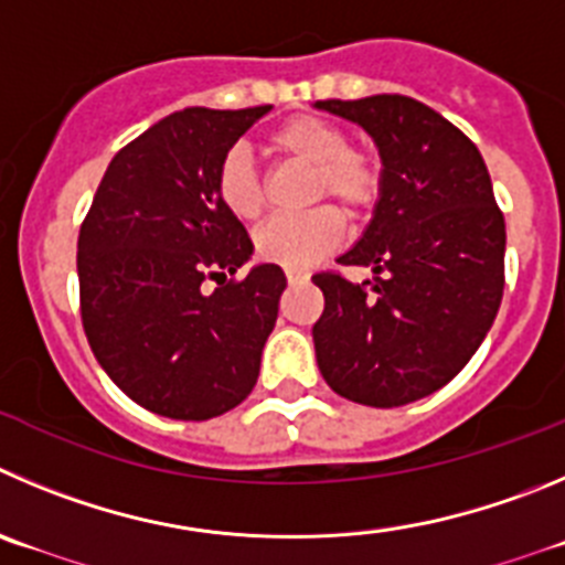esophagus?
<instances>
[{"instance_id":"esophagus-1","label":"esophagus","mask_w":565,"mask_h":565,"mask_svg":"<svg viewBox=\"0 0 565 565\" xmlns=\"http://www.w3.org/2000/svg\"><path fill=\"white\" fill-rule=\"evenodd\" d=\"M309 273L307 270H287V281L289 284H300V281H307Z\"/></svg>"}]
</instances>
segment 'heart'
I'll return each mask as SVG.
<instances>
[{
  "label": "heart",
  "instance_id": "1",
  "mask_svg": "<svg viewBox=\"0 0 565 565\" xmlns=\"http://www.w3.org/2000/svg\"><path fill=\"white\" fill-rule=\"evenodd\" d=\"M267 147L278 158L300 167H312L309 200H337L351 217H365L382 198L384 175L376 152L348 145V134L318 114L289 116L267 136ZM214 194L220 205L236 220H256L267 203L262 172L245 150L234 147L223 156L214 172ZM345 236V217L337 205H318L307 214H278L253 234V250L262 262L307 270L340 247Z\"/></svg>",
  "mask_w": 565,
  "mask_h": 565
}]
</instances>
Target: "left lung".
<instances>
[{"mask_svg":"<svg viewBox=\"0 0 565 565\" xmlns=\"http://www.w3.org/2000/svg\"><path fill=\"white\" fill-rule=\"evenodd\" d=\"M379 145L384 186L373 223L342 267L315 273L326 309L315 323L323 379L365 407H402L449 384L493 326L504 292V214L488 167L460 128L404 94L320 99Z\"/></svg>","mask_w":565,"mask_h":565,"instance_id":"1","label":"left lung"}]
</instances>
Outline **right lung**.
I'll list each match as a JSON object with an SVG mask.
<instances>
[{"instance_id":"obj_1","label":"right lung","mask_w":565,"mask_h":565,"mask_svg":"<svg viewBox=\"0 0 565 565\" xmlns=\"http://www.w3.org/2000/svg\"><path fill=\"white\" fill-rule=\"evenodd\" d=\"M270 105L183 108L110 158L77 236L81 318L110 382L150 413L209 420L250 395L287 278L236 270L253 242L214 172ZM217 280L205 296L202 284Z\"/></svg>"}]
</instances>
